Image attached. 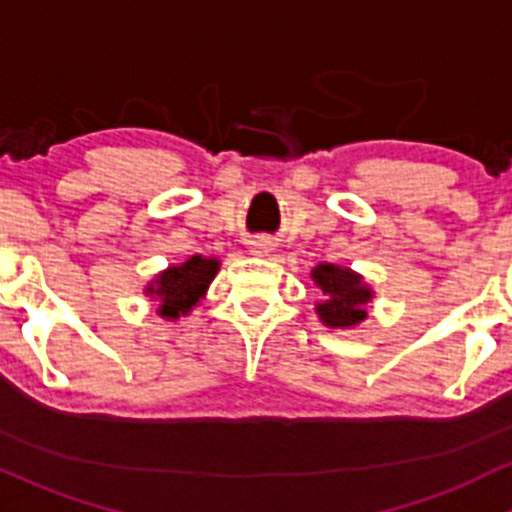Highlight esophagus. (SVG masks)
Returning <instances> with one entry per match:
<instances>
[{
    "label": "esophagus",
    "mask_w": 512,
    "mask_h": 512,
    "mask_svg": "<svg viewBox=\"0 0 512 512\" xmlns=\"http://www.w3.org/2000/svg\"><path fill=\"white\" fill-rule=\"evenodd\" d=\"M249 249H251V254H254V256H271L273 244L268 239H263V236H258V239L251 241Z\"/></svg>",
    "instance_id": "obj_1"
}]
</instances>
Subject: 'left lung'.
<instances>
[{"mask_svg":"<svg viewBox=\"0 0 512 512\" xmlns=\"http://www.w3.org/2000/svg\"><path fill=\"white\" fill-rule=\"evenodd\" d=\"M310 276L325 295L323 303H318V315L325 325L350 328L367 318L365 305L370 303L372 291L355 271L333 266V263H320Z\"/></svg>","mask_w":512,"mask_h":512,"instance_id":"8db88e82","label":"left lung"}]
</instances>
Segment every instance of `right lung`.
<instances>
[{"instance_id": "1", "label": "right lung", "mask_w": 512, "mask_h": 512, "mask_svg": "<svg viewBox=\"0 0 512 512\" xmlns=\"http://www.w3.org/2000/svg\"><path fill=\"white\" fill-rule=\"evenodd\" d=\"M217 258L192 256L182 266H170L150 283L147 293L160 298V315L165 318H179L187 315L199 303L212 278L217 276Z\"/></svg>"}]
</instances>
